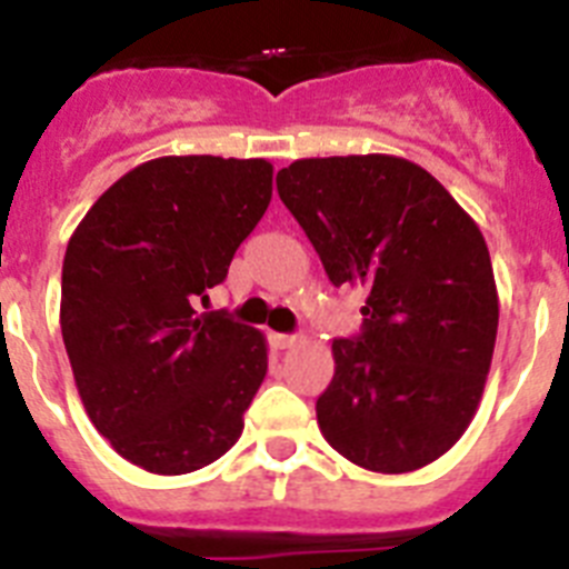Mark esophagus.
<instances>
[{
	"mask_svg": "<svg viewBox=\"0 0 569 569\" xmlns=\"http://www.w3.org/2000/svg\"><path fill=\"white\" fill-rule=\"evenodd\" d=\"M296 341H299V336L293 333H273V345L279 347V350H288V347H293Z\"/></svg>",
	"mask_w": 569,
	"mask_h": 569,
	"instance_id": "esophagus-1",
	"label": "esophagus"
}]
</instances>
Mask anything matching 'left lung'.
<instances>
[{"label":"left lung","instance_id":"1","mask_svg":"<svg viewBox=\"0 0 569 569\" xmlns=\"http://www.w3.org/2000/svg\"><path fill=\"white\" fill-rule=\"evenodd\" d=\"M276 190L336 288L367 293L359 336L333 341L321 436L365 470L430 465L476 416L496 347L499 293L479 224L399 156L299 159Z\"/></svg>","mask_w":569,"mask_h":569}]
</instances>
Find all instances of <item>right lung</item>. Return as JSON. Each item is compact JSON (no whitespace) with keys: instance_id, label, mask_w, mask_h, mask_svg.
Masks as SVG:
<instances>
[{"instance_id":"obj_1","label":"right lung","mask_w":569,"mask_h":569,"mask_svg":"<svg viewBox=\"0 0 569 569\" xmlns=\"http://www.w3.org/2000/svg\"><path fill=\"white\" fill-rule=\"evenodd\" d=\"M270 196L264 159L162 156L110 184L70 236L64 350L90 421L130 465L193 472L244 430L264 336L193 301L222 284Z\"/></svg>"}]
</instances>
